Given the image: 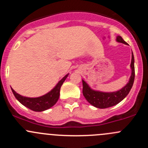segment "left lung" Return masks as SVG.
<instances>
[{
    "label": "left lung",
    "instance_id": "obj_1",
    "mask_svg": "<svg viewBox=\"0 0 148 148\" xmlns=\"http://www.w3.org/2000/svg\"><path fill=\"white\" fill-rule=\"evenodd\" d=\"M116 41L127 44V43L125 42L120 36L116 37ZM130 66L132 69V74L129 82L125 86L119 91H113V92H103V91H96L92 89L84 80H82L83 94L86 99L93 106L100 109L112 107L121 102L129 93L134 81V58L133 53H132V62Z\"/></svg>",
    "mask_w": 148,
    "mask_h": 148
}]
</instances>
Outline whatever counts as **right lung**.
<instances>
[{
  "instance_id": "obj_1",
  "label": "right lung",
  "mask_w": 148,
  "mask_h": 148,
  "mask_svg": "<svg viewBox=\"0 0 148 148\" xmlns=\"http://www.w3.org/2000/svg\"><path fill=\"white\" fill-rule=\"evenodd\" d=\"M68 75L69 73H67L63 77L49 92L38 97H27L16 93L13 88H12V91L16 99L24 106L36 112H42L49 109L57 103L60 97V88Z\"/></svg>"
}]
</instances>
